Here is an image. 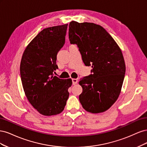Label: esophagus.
<instances>
[{"mask_svg": "<svg viewBox=\"0 0 147 147\" xmlns=\"http://www.w3.org/2000/svg\"><path fill=\"white\" fill-rule=\"evenodd\" d=\"M72 84H74H74H77V82H78L77 79H75V78L72 79Z\"/></svg>", "mask_w": 147, "mask_h": 147, "instance_id": "obj_1", "label": "esophagus"}]
</instances>
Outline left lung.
<instances>
[{"mask_svg": "<svg viewBox=\"0 0 147 147\" xmlns=\"http://www.w3.org/2000/svg\"><path fill=\"white\" fill-rule=\"evenodd\" d=\"M69 38L76 44L86 66L91 65V74L80 79L83 88L79 100L88 112L107 110L121 92L126 72L121 50L102 26L92 23L71 21Z\"/></svg>", "mask_w": 147, "mask_h": 147, "instance_id": "1", "label": "left lung"}]
</instances>
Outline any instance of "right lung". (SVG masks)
<instances>
[{"label":"right lung","instance_id":"1","mask_svg":"<svg viewBox=\"0 0 147 147\" xmlns=\"http://www.w3.org/2000/svg\"><path fill=\"white\" fill-rule=\"evenodd\" d=\"M68 24L43 29L26 47L20 64V75L30 104L45 116L61 113L69 98L72 80L60 79L53 72L57 53L65 43Z\"/></svg>","mask_w":147,"mask_h":147}]
</instances>
